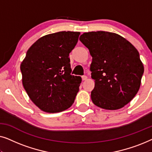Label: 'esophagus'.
<instances>
[{
	"instance_id": "34e87169",
	"label": "esophagus",
	"mask_w": 152,
	"mask_h": 152,
	"mask_svg": "<svg viewBox=\"0 0 152 152\" xmlns=\"http://www.w3.org/2000/svg\"><path fill=\"white\" fill-rule=\"evenodd\" d=\"M82 80H83V81L86 80H87V77H86V75H84V76H82Z\"/></svg>"
}]
</instances>
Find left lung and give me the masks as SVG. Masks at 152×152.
Here are the masks:
<instances>
[{"label":"left lung","mask_w":152,"mask_h":152,"mask_svg":"<svg viewBox=\"0 0 152 152\" xmlns=\"http://www.w3.org/2000/svg\"><path fill=\"white\" fill-rule=\"evenodd\" d=\"M80 40L93 57V104L107 110L127 104L138 93L144 72L137 49L120 35L104 31L85 32Z\"/></svg>","instance_id":"left-lung-1"}]
</instances>
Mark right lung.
<instances>
[{
    "label": "right lung",
    "instance_id": "obj_1",
    "mask_svg": "<svg viewBox=\"0 0 152 152\" xmlns=\"http://www.w3.org/2000/svg\"><path fill=\"white\" fill-rule=\"evenodd\" d=\"M80 34L70 31L47 34L27 51L20 64L23 85L41 111L58 113L73 104L82 78L70 74L68 56Z\"/></svg>",
    "mask_w": 152,
    "mask_h": 152
}]
</instances>
